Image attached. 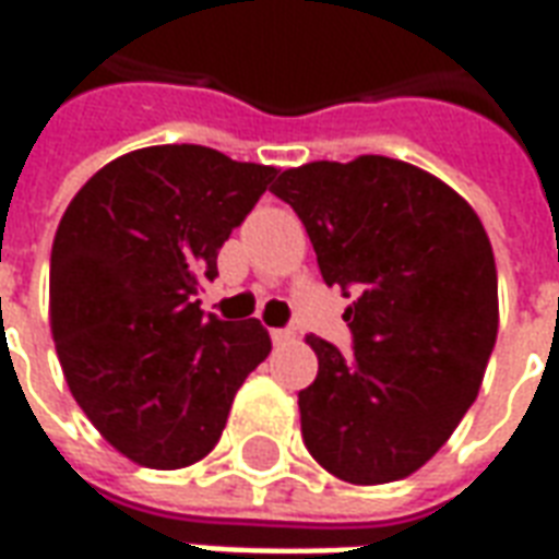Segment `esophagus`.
<instances>
[{
	"label": "esophagus",
	"instance_id": "1",
	"mask_svg": "<svg viewBox=\"0 0 559 559\" xmlns=\"http://www.w3.org/2000/svg\"><path fill=\"white\" fill-rule=\"evenodd\" d=\"M269 335H272V344H287V341H293L290 329H272Z\"/></svg>",
	"mask_w": 559,
	"mask_h": 559
}]
</instances>
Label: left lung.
Returning a JSON list of instances; mask_svg holds the SVG:
<instances>
[{"label": "left lung", "instance_id": "obj_1", "mask_svg": "<svg viewBox=\"0 0 559 559\" xmlns=\"http://www.w3.org/2000/svg\"><path fill=\"white\" fill-rule=\"evenodd\" d=\"M353 353L308 335L317 380L299 392L302 440L323 469L383 485L431 461L476 401L497 341V266L467 200L431 173L383 155L311 160L278 176Z\"/></svg>", "mask_w": 559, "mask_h": 559}]
</instances>
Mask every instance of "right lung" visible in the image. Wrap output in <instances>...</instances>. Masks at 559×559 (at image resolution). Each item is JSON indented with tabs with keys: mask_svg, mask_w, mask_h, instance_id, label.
Returning a JSON list of instances; mask_svg holds the SVG:
<instances>
[{
	"mask_svg": "<svg viewBox=\"0 0 559 559\" xmlns=\"http://www.w3.org/2000/svg\"><path fill=\"white\" fill-rule=\"evenodd\" d=\"M275 167L191 143L110 160L59 221L50 329L80 411L140 467L206 457L245 377L272 350L260 320L200 311L218 248Z\"/></svg>",
	"mask_w": 559,
	"mask_h": 559,
	"instance_id": "obj_1",
	"label": "right lung"
}]
</instances>
